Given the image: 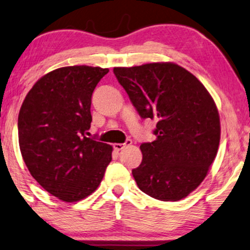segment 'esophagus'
<instances>
[{"label": "esophagus", "instance_id": "esophagus-1", "mask_svg": "<svg viewBox=\"0 0 250 250\" xmlns=\"http://www.w3.org/2000/svg\"><path fill=\"white\" fill-rule=\"evenodd\" d=\"M131 144H132L131 139H128L127 142H125V143H122V144H120V143H116V144L113 145V147H114L115 151H121V149H122V148H125V146L131 145Z\"/></svg>", "mask_w": 250, "mask_h": 250}]
</instances>
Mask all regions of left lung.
I'll list each match as a JSON object with an SVG mask.
<instances>
[{"label":"left lung","mask_w":250,"mask_h":250,"mask_svg":"<svg viewBox=\"0 0 250 250\" xmlns=\"http://www.w3.org/2000/svg\"><path fill=\"white\" fill-rule=\"evenodd\" d=\"M143 119H155V141L143 143L132 169L138 188L161 201L188 197L204 181L217 154L221 122L214 99L192 73L174 62L114 67Z\"/></svg>","instance_id":"1"}]
</instances>
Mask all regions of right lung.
Returning <instances> with one entry per match:
<instances>
[{
  "label": "right lung",
  "instance_id": "right-lung-1",
  "mask_svg": "<svg viewBox=\"0 0 250 250\" xmlns=\"http://www.w3.org/2000/svg\"><path fill=\"white\" fill-rule=\"evenodd\" d=\"M108 68L67 66L42 76L28 91L18 116L19 147L36 182L65 202L96 191L113 147L86 137L91 96Z\"/></svg>",
  "mask_w": 250,
  "mask_h": 250
}]
</instances>
